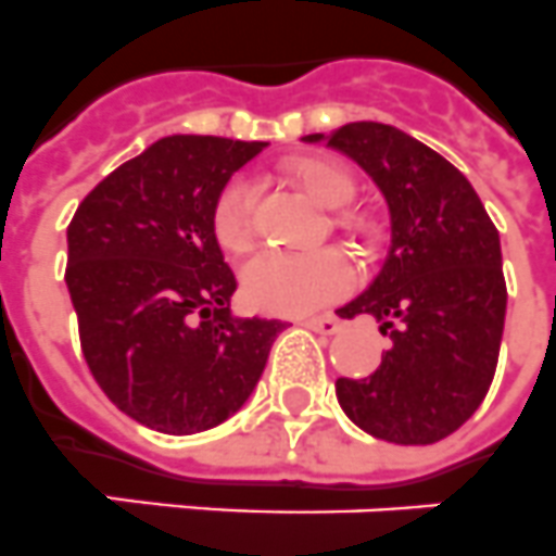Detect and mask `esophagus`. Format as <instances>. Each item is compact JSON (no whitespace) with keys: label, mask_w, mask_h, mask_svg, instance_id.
<instances>
[{"label":"esophagus","mask_w":556,"mask_h":556,"mask_svg":"<svg viewBox=\"0 0 556 556\" xmlns=\"http://www.w3.org/2000/svg\"><path fill=\"white\" fill-rule=\"evenodd\" d=\"M302 325L325 336L339 333V330H342V321L336 319V316H307V319H302Z\"/></svg>","instance_id":"esophagus-1"}]
</instances>
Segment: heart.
<instances>
[{
	"instance_id": "b5f03b06",
	"label": "heart",
	"mask_w": 556,
	"mask_h": 556,
	"mask_svg": "<svg viewBox=\"0 0 556 556\" xmlns=\"http://www.w3.org/2000/svg\"><path fill=\"white\" fill-rule=\"evenodd\" d=\"M288 177L325 208H342L356 198V175L333 157H300L288 166ZM256 184L249 175H235L220 189L212 206L214 237L228 254L242 256L256 242ZM336 223L362 240H379L381 223L367 212H339ZM358 268L342 249H319L307 254L256 256L242 270V288L251 305L268 314H305L342 300L356 288Z\"/></svg>"
}]
</instances>
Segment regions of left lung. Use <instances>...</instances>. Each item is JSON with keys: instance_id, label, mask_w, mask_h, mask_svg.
<instances>
[{"instance_id": "1", "label": "left lung", "mask_w": 556, "mask_h": 556, "mask_svg": "<svg viewBox=\"0 0 556 556\" xmlns=\"http://www.w3.org/2000/svg\"><path fill=\"white\" fill-rule=\"evenodd\" d=\"M328 147L379 184L393 214L384 268L339 311L342 319L376 316L390 350L367 379H336V399L372 438L435 444L472 418L492 387L506 319L501 237L472 184L407 132L358 121L336 129Z\"/></svg>"}]
</instances>
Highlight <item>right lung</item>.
<instances>
[{
	"instance_id": "right-lung-1",
	"label": "right lung",
	"mask_w": 556,
	"mask_h": 556,
	"mask_svg": "<svg viewBox=\"0 0 556 556\" xmlns=\"http://www.w3.org/2000/svg\"><path fill=\"white\" fill-rule=\"evenodd\" d=\"M263 141L172 135L121 163L67 226L70 300L106 399L166 435L217 427L245 404L286 328L235 319V270L212 206Z\"/></svg>"
}]
</instances>
